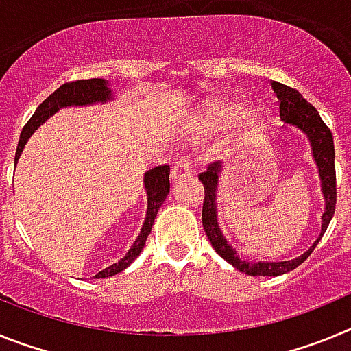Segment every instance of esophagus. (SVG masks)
Here are the masks:
<instances>
[{
  "label": "esophagus",
  "mask_w": 351,
  "mask_h": 351,
  "mask_svg": "<svg viewBox=\"0 0 351 351\" xmlns=\"http://www.w3.org/2000/svg\"><path fill=\"white\" fill-rule=\"evenodd\" d=\"M191 172H193V167H191L190 161L181 160L179 163H176V165L172 167L170 176H172V181H179V179L182 178H190Z\"/></svg>",
  "instance_id": "1"
}]
</instances>
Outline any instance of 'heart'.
Here are the masks:
<instances>
[{"label": "heart", "mask_w": 351, "mask_h": 351, "mask_svg": "<svg viewBox=\"0 0 351 351\" xmlns=\"http://www.w3.org/2000/svg\"><path fill=\"white\" fill-rule=\"evenodd\" d=\"M239 117V135L247 137L262 126V114L255 108L244 110L243 105L234 100H213L204 107L202 125L207 130H221Z\"/></svg>", "instance_id": "obj_1"}]
</instances>
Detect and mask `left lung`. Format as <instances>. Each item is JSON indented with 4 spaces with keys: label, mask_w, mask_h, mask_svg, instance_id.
Here are the masks:
<instances>
[{
    "label": "left lung",
    "mask_w": 351,
    "mask_h": 351,
    "mask_svg": "<svg viewBox=\"0 0 351 351\" xmlns=\"http://www.w3.org/2000/svg\"><path fill=\"white\" fill-rule=\"evenodd\" d=\"M278 100H280V116L281 121L287 126L300 130L308 137L311 144V156L315 160V165L318 169V178H320L322 195L325 200V210L322 214V232L315 243L309 246L300 256L293 260H285V262H247L237 255V251L226 243L225 235L218 223V184L223 173L221 161L210 163L206 172L198 176L202 181L204 191V207H202V225L206 230L207 239L210 241L213 247L216 250L223 260L234 265L239 272H244L247 276H281L299 267L304 260L308 258L320 243L322 235L327 230L328 223L332 219L334 210H336V167H334V138L330 130L327 128L320 114L309 104L306 98H302L299 91L288 88L285 84L271 82Z\"/></svg>",
    "instance_id": "1"
}]
</instances>
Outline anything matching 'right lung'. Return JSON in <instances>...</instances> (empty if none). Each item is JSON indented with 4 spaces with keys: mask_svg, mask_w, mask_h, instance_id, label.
<instances>
[{
    "mask_svg": "<svg viewBox=\"0 0 351 351\" xmlns=\"http://www.w3.org/2000/svg\"><path fill=\"white\" fill-rule=\"evenodd\" d=\"M114 100L112 89L108 86V82L105 79H88V80H75V82H66L63 86L56 89L47 100H43L40 104V107L36 108V112L33 114L29 121L26 123V126L23 128L21 133V138H19L17 151H15V165H17V160L23 154V149L26 145V142L29 141V137L38 130L40 125H43L45 121L51 116H54L58 110L64 107H86V105H96V104H108V101ZM170 167L169 165H160L154 167V169L147 170L144 173V188L145 195H147V210H145V219L142 223L141 234L137 235L135 243L132 244V247L128 250L123 258L119 262L108 265L107 269L100 271L96 274V278H110V276H116L117 272L125 271L133 260L141 255L142 247H144L145 241H147V235L151 234V228H153L154 218H156L158 209L161 207L163 200L167 198L170 191Z\"/></svg>",
    "mask_w": 351,
    "mask_h": 351,
    "instance_id": "1",
    "label": "right lung"
}]
</instances>
